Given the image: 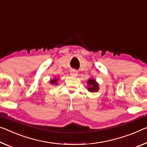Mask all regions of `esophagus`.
<instances>
[{"label": "esophagus", "instance_id": "34e87169", "mask_svg": "<svg viewBox=\"0 0 147 147\" xmlns=\"http://www.w3.org/2000/svg\"><path fill=\"white\" fill-rule=\"evenodd\" d=\"M77 74H78V73L76 71H74V70H73V71H71V75L72 76H77Z\"/></svg>", "mask_w": 147, "mask_h": 147}]
</instances>
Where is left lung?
Masks as SVG:
<instances>
[{
    "label": "left lung",
    "instance_id": "left-lung-1",
    "mask_svg": "<svg viewBox=\"0 0 147 147\" xmlns=\"http://www.w3.org/2000/svg\"><path fill=\"white\" fill-rule=\"evenodd\" d=\"M88 84L90 86V87L88 88V91H90V92H96L99 90V86L94 79L90 78L89 80L88 81Z\"/></svg>",
    "mask_w": 147,
    "mask_h": 147
}]
</instances>
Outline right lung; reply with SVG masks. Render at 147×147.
I'll return each instance as SVG.
<instances>
[{"label": "right lung", "mask_w": 147, "mask_h": 147, "mask_svg": "<svg viewBox=\"0 0 147 147\" xmlns=\"http://www.w3.org/2000/svg\"><path fill=\"white\" fill-rule=\"evenodd\" d=\"M51 84H57V79H53V80H52L50 81Z\"/></svg>", "instance_id": "obj_1"}]
</instances>
